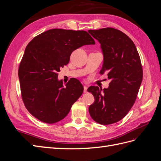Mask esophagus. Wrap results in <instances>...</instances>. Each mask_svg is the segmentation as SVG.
I'll use <instances>...</instances> for the list:
<instances>
[{
    "label": "esophagus",
    "instance_id": "esophagus-1",
    "mask_svg": "<svg viewBox=\"0 0 161 161\" xmlns=\"http://www.w3.org/2000/svg\"><path fill=\"white\" fill-rule=\"evenodd\" d=\"M84 92H87V86H84Z\"/></svg>",
    "mask_w": 161,
    "mask_h": 161
}]
</instances>
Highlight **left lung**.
<instances>
[{
  "label": "left lung",
  "mask_w": 161,
  "mask_h": 161,
  "mask_svg": "<svg viewBox=\"0 0 161 161\" xmlns=\"http://www.w3.org/2000/svg\"><path fill=\"white\" fill-rule=\"evenodd\" d=\"M89 33L99 41L103 53L99 73L108 72L111 79L108 89L91 86L87 89L95 98L89 111L97 123L109 125L122 119L134 105L142 80V66L133 41L122 31L107 27Z\"/></svg>",
  "instance_id": "obj_1"
}]
</instances>
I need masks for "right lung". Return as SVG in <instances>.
I'll list each match as a JSON object with an SVG mask.
<instances>
[{"label": "right lung", "mask_w": 161, "mask_h": 161, "mask_svg": "<svg viewBox=\"0 0 161 161\" xmlns=\"http://www.w3.org/2000/svg\"><path fill=\"white\" fill-rule=\"evenodd\" d=\"M95 42L85 31L52 29L28 43L19 66L21 98L28 111L43 123L64 119L83 92L75 78L65 86L58 80V72L67 65L72 52Z\"/></svg>", "instance_id": "1"}]
</instances>
